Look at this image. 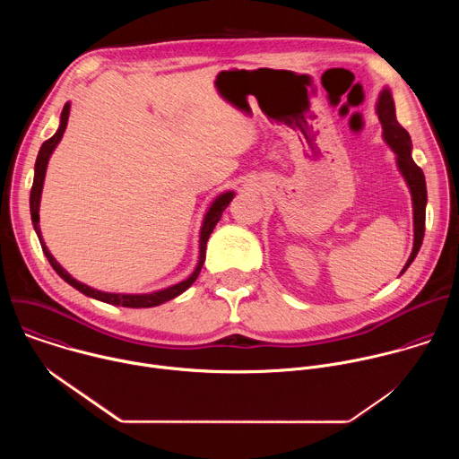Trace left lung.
I'll list each match as a JSON object with an SVG mask.
<instances>
[{"mask_svg": "<svg viewBox=\"0 0 459 459\" xmlns=\"http://www.w3.org/2000/svg\"><path fill=\"white\" fill-rule=\"evenodd\" d=\"M377 116L383 125V138L390 145V149L396 152L398 167L411 188L412 194V209H414V247L411 252V257L405 264L402 274L411 267L414 257L418 255V250L423 243L425 236V205H427V185H425V176L423 170L414 163L411 151H412V142L407 130L398 123L396 119V108L394 101H392V94L388 89H383L379 98H377Z\"/></svg>", "mask_w": 459, "mask_h": 459, "instance_id": "1", "label": "left lung"}]
</instances>
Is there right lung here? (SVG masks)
I'll list each match as a JSON object with an SVG mask.
<instances>
[{
  "label": "right lung",
  "mask_w": 459,
  "mask_h": 459,
  "mask_svg": "<svg viewBox=\"0 0 459 459\" xmlns=\"http://www.w3.org/2000/svg\"><path fill=\"white\" fill-rule=\"evenodd\" d=\"M69 110H71V105L67 103L63 107V112H61V121H59V128L56 130V134L52 138H48L39 152H38V160H36V167H34V183H32V188H30V218H32V225H34V230L39 238V243H41V248L48 259V264L52 265V269L59 274V278H63L65 281H67L69 285H73L74 289H78L80 292H83L85 296H91L94 299H100V301H105V303H110V305H121V307H130V308H149V307H156V305H161L176 296H179L181 292H185L194 281L195 278L200 276L202 273V267L205 264V248H207V241H209V236L212 234L216 223L220 221L223 211L229 207V204L232 202L234 198V192H225L221 195H218L216 202L211 205L207 216H205V221H204V227H202V234H200V261H198V267H195V271L192 273L190 278H186L185 281L178 283V285H172L165 290H158V292H152V294H110V292H100L96 289H91L80 281H76L67 271H65L57 261L52 257V254L48 252V248L45 247L43 239H41V232H39V198H41V188H43V179H45V170H47V163H48V158L52 154V151L56 149V145L59 143L65 128H67V121H69Z\"/></svg>",
  "instance_id": "obj_1"
}]
</instances>
